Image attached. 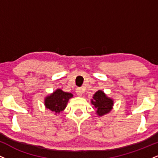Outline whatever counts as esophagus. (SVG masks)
Returning <instances> with one entry per match:
<instances>
[{"label":"esophagus","mask_w":158,"mask_h":158,"mask_svg":"<svg viewBox=\"0 0 158 158\" xmlns=\"http://www.w3.org/2000/svg\"><path fill=\"white\" fill-rule=\"evenodd\" d=\"M76 92H77V94L78 96H79V97H81V96H82L83 91H82V90H81L80 88H77V90H76Z\"/></svg>","instance_id":"1"}]
</instances>
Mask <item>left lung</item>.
Instances as JSON below:
<instances>
[{
  "label": "left lung",
  "instance_id": "1",
  "mask_svg": "<svg viewBox=\"0 0 158 158\" xmlns=\"http://www.w3.org/2000/svg\"><path fill=\"white\" fill-rule=\"evenodd\" d=\"M91 104L96 108V113L99 117L106 115L112 110L114 100L108 97L102 90H99L94 94Z\"/></svg>",
  "mask_w": 158,
  "mask_h": 158
}]
</instances>
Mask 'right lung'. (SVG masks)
I'll return each instance as SVG.
<instances>
[{"label": "right lung", "mask_w": 158, "mask_h": 158, "mask_svg": "<svg viewBox=\"0 0 158 158\" xmlns=\"http://www.w3.org/2000/svg\"><path fill=\"white\" fill-rule=\"evenodd\" d=\"M73 97V94L57 89L44 99L45 107L55 114H59L66 108L68 100Z\"/></svg>", "instance_id": "1"}]
</instances>
